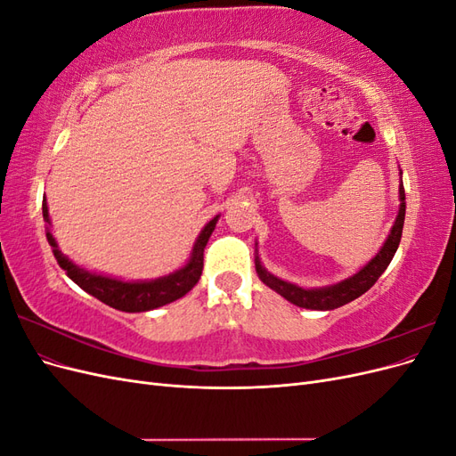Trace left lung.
<instances>
[{
	"label": "left lung",
	"mask_w": 456,
	"mask_h": 456,
	"mask_svg": "<svg viewBox=\"0 0 456 456\" xmlns=\"http://www.w3.org/2000/svg\"><path fill=\"white\" fill-rule=\"evenodd\" d=\"M399 200H402V205H399V213L395 223L390 230L388 240L384 241L382 249L377 253V256L372 258L367 266H363L360 272L352 278L344 280L337 285L323 287V289H302L293 283H287L275 275L268 273L265 268L260 266L258 258H255V266L258 278L265 281L270 289H273L275 293H280L283 298H287L293 305L300 308H310V310H335L338 306L348 305L354 298L362 297L367 293L369 289L377 283V280L382 275V272L388 268L392 262L399 241H402V232H403V220H405V190L403 184H399Z\"/></svg>",
	"instance_id": "1"
}]
</instances>
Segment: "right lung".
<instances>
[{
    "instance_id": "1",
    "label": "right lung",
    "mask_w": 456,
    "mask_h": 456,
    "mask_svg": "<svg viewBox=\"0 0 456 456\" xmlns=\"http://www.w3.org/2000/svg\"><path fill=\"white\" fill-rule=\"evenodd\" d=\"M44 220L49 224V211H47V201L44 200ZM218 216L207 223V226L201 230L200 238L194 245V251H191V258L184 268L167 275V278H159L154 281H119L112 278H104V275L91 273L84 268L76 266L72 260H68L61 251L59 245L47 232V241L53 247V255L57 258L59 266L66 270L68 278L74 283H77L86 293L99 298L104 305L112 306L121 312H146L154 310L163 305H169V302L184 297L191 287H194L203 272V249L207 241H209L211 233L215 230Z\"/></svg>"
}]
</instances>
